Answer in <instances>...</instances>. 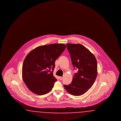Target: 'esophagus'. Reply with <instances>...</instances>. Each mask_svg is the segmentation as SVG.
I'll use <instances>...</instances> for the list:
<instances>
[{
	"instance_id": "34e87169",
	"label": "esophagus",
	"mask_w": 121,
	"mask_h": 121,
	"mask_svg": "<svg viewBox=\"0 0 121 121\" xmlns=\"http://www.w3.org/2000/svg\"><path fill=\"white\" fill-rule=\"evenodd\" d=\"M59 79L60 80H62V79H63V77H59Z\"/></svg>"
}]
</instances>
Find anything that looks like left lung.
Wrapping results in <instances>:
<instances>
[{"mask_svg":"<svg viewBox=\"0 0 121 121\" xmlns=\"http://www.w3.org/2000/svg\"><path fill=\"white\" fill-rule=\"evenodd\" d=\"M73 65L77 69L71 83L64 85L70 94L80 96L86 92L92 86L98 74L96 58L86 47L80 44L67 43Z\"/></svg>","mask_w":121,"mask_h":121,"instance_id":"left-lung-1","label":"left lung"}]
</instances>
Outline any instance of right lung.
Wrapping results in <instances>:
<instances>
[{"label": "right lung", "mask_w": 121, "mask_h": 121, "mask_svg": "<svg viewBox=\"0 0 121 121\" xmlns=\"http://www.w3.org/2000/svg\"><path fill=\"white\" fill-rule=\"evenodd\" d=\"M66 47L62 43L39 46L26 56L22 67V78L31 91L44 95L52 90L57 81L53 75L55 62Z\"/></svg>", "instance_id": "obj_1"}]
</instances>
